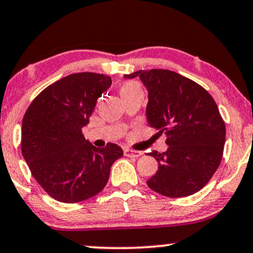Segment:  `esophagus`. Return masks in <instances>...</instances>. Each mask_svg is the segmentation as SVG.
<instances>
[{
    "instance_id": "34e87169",
    "label": "esophagus",
    "mask_w": 253,
    "mask_h": 253,
    "mask_svg": "<svg viewBox=\"0 0 253 253\" xmlns=\"http://www.w3.org/2000/svg\"><path fill=\"white\" fill-rule=\"evenodd\" d=\"M124 155H126V157H139V156L142 155V152L126 148V149H124Z\"/></svg>"
}]
</instances>
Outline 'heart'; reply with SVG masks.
Returning a JSON list of instances; mask_svg holds the SVG:
<instances>
[{
    "instance_id": "1",
    "label": "heart",
    "mask_w": 253,
    "mask_h": 253,
    "mask_svg": "<svg viewBox=\"0 0 253 253\" xmlns=\"http://www.w3.org/2000/svg\"><path fill=\"white\" fill-rule=\"evenodd\" d=\"M120 92L124 99L132 95H143V89L141 84L136 81H127L121 86Z\"/></svg>"
}]
</instances>
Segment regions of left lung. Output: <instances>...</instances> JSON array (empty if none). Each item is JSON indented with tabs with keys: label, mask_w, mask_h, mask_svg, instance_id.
<instances>
[{
	"label": "left lung",
	"mask_w": 253,
	"mask_h": 253,
	"mask_svg": "<svg viewBox=\"0 0 253 253\" xmlns=\"http://www.w3.org/2000/svg\"><path fill=\"white\" fill-rule=\"evenodd\" d=\"M148 90L146 118L167 135L165 152H150L158 171L146 184L165 197H186L207 185L219 167L225 144V123L203 86L171 70H138Z\"/></svg>",
	"instance_id": "1"
}]
</instances>
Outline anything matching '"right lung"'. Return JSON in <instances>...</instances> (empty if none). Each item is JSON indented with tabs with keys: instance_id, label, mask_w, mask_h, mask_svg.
Here are the masks:
<instances>
[{
	"instance_id": "1",
	"label": "right lung",
	"mask_w": 253,
	"mask_h": 253,
	"mask_svg": "<svg viewBox=\"0 0 253 253\" xmlns=\"http://www.w3.org/2000/svg\"><path fill=\"white\" fill-rule=\"evenodd\" d=\"M111 83L103 74H71L43 90L24 114L22 155L34 178L56 201L77 203L97 195L111 165L123 156L117 144L96 148L82 133Z\"/></svg>"
}]
</instances>
